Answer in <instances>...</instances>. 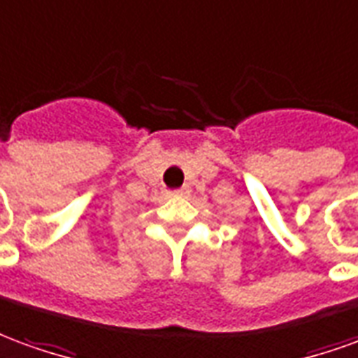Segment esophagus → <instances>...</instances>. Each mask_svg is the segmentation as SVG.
I'll return each instance as SVG.
<instances>
[{"instance_id":"34e87169","label":"esophagus","mask_w":358,"mask_h":358,"mask_svg":"<svg viewBox=\"0 0 358 358\" xmlns=\"http://www.w3.org/2000/svg\"><path fill=\"white\" fill-rule=\"evenodd\" d=\"M176 194H187V189H179V190H176Z\"/></svg>"}]
</instances>
